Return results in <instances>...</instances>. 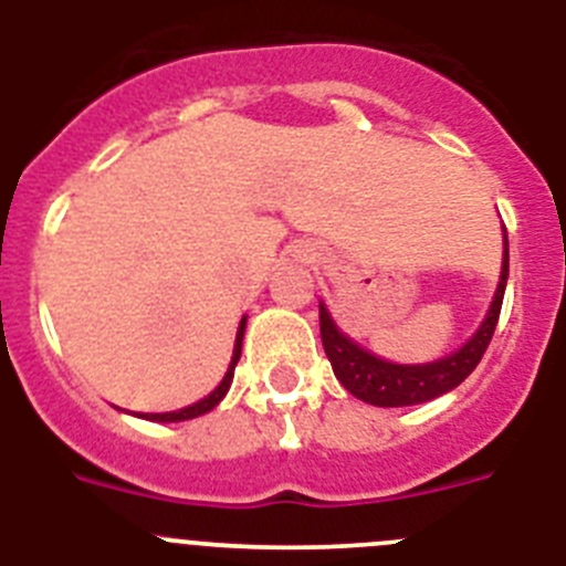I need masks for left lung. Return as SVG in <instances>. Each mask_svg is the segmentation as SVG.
Instances as JSON below:
<instances>
[{
  "label": "left lung",
  "mask_w": 566,
  "mask_h": 566,
  "mask_svg": "<svg viewBox=\"0 0 566 566\" xmlns=\"http://www.w3.org/2000/svg\"><path fill=\"white\" fill-rule=\"evenodd\" d=\"M504 286H507V238H504V266L496 300H493V306H490L476 337L462 345L451 357L428 365H394L363 352L357 343H352V339L337 332L334 319L328 317L326 308L319 306V337H323L328 363H332L339 382L345 385V391H352L354 397L368 405L402 408V405H419L433 397H442V394L453 391L459 382H464L479 365V359L484 357V352H488L493 332H496L499 312H502Z\"/></svg>",
  "instance_id": "1"
}]
</instances>
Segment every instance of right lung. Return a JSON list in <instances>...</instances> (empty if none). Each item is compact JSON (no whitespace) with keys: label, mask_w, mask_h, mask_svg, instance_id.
Returning <instances> with one entry per match:
<instances>
[{"label":"right lung","mask_w":566,"mask_h":566,"mask_svg":"<svg viewBox=\"0 0 566 566\" xmlns=\"http://www.w3.org/2000/svg\"><path fill=\"white\" fill-rule=\"evenodd\" d=\"M243 328H247V319H243V323H240V328H238V343H234L232 365H229L227 377H223V382L218 385V388H214V391L209 394L207 399H201V402H195V405H189V408H181V411H172V413H144V419H153V422H184V419L201 417V413L212 411L214 405H218L223 397H227L229 385H232L234 365H238V359H240V345H243Z\"/></svg>","instance_id":"right-lung-1"}]
</instances>
